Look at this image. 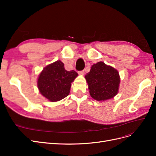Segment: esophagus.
<instances>
[{
  "label": "esophagus",
  "mask_w": 156,
  "mask_h": 156,
  "mask_svg": "<svg viewBox=\"0 0 156 156\" xmlns=\"http://www.w3.org/2000/svg\"><path fill=\"white\" fill-rule=\"evenodd\" d=\"M78 73H79V75H83L84 74V70H83V71H80V72H78Z\"/></svg>",
  "instance_id": "obj_1"
}]
</instances>
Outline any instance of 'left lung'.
<instances>
[{"label":"left lung","instance_id":"8db88e82","mask_svg":"<svg viewBox=\"0 0 156 156\" xmlns=\"http://www.w3.org/2000/svg\"><path fill=\"white\" fill-rule=\"evenodd\" d=\"M90 94L97 101H105L115 96L119 89L120 75L118 71L103 62L93 64L85 75Z\"/></svg>","mask_w":156,"mask_h":156}]
</instances>
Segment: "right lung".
Returning a JSON list of instances; mask_svg holds the SVG:
<instances>
[{"instance_id":"add662e5","label":"right lung","mask_w":156,"mask_h":156,"mask_svg":"<svg viewBox=\"0 0 156 156\" xmlns=\"http://www.w3.org/2000/svg\"><path fill=\"white\" fill-rule=\"evenodd\" d=\"M77 75L74 70H66L64 63L57 60L42 70L37 79V88L50 101H58L69 95L71 83Z\"/></svg>"}]
</instances>
